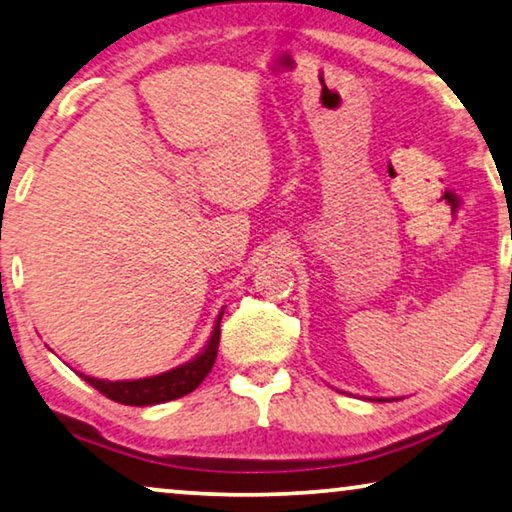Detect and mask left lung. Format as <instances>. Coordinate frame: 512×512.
<instances>
[{
    "label": "left lung",
    "instance_id": "1",
    "mask_svg": "<svg viewBox=\"0 0 512 512\" xmlns=\"http://www.w3.org/2000/svg\"><path fill=\"white\" fill-rule=\"evenodd\" d=\"M378 401H385V399H378Z\"/></svg>",
    "mask_w": 512,
    "mask_h": 512
}]
</instances>
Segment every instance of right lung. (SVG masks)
<instances>
[{"label": "right lung", "mask_w": 512, "mask_h": 512, "mask_svg": "<svg viewBox=\"0 0 512 512\" xmlns=\"http://www.w3.org/2000/svg\"><path fill=\"white\" fill-rule=\"evenodd\" d=\"M225 313V311H222ZM222 313L215 320L213 334L208 338L206 348L199 352L192 362L183 366H176L167 373H160V376H150L141 380H99L83 376L85 383L95 387L97 392H102L104 397H109L118 403H125V406H153V403H164L181 399L192 390H197L208 373H211L215 357H218V343H220V320Z\"/></svg>", "instance_id": "obj_1"}]
</instances>
